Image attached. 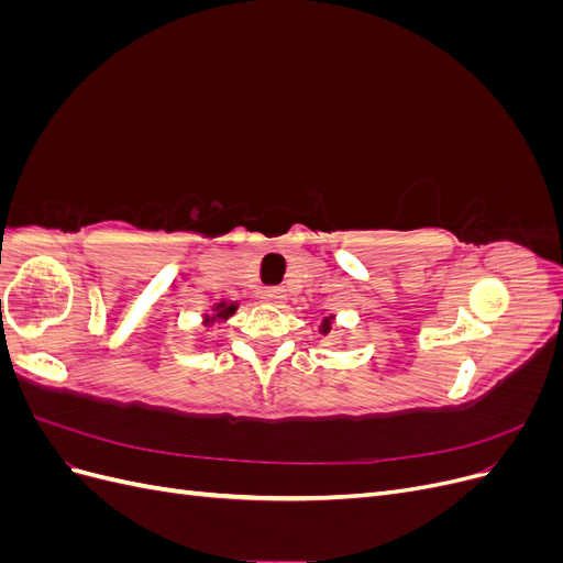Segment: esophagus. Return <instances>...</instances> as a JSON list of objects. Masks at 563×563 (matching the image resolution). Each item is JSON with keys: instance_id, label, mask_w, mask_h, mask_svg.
Listing matches in <instances>:
<instances>
[{"instance_id": "obj_1", "label": "esophagus", "mask_w": 563, "mask_h": 563, "mask_svg": "<svg viewBox=\"0 0 563 563\" xmlns=\"http://www.w3.org/2000/svg\"><path fill=\"white\" fill-rule=\"evenodd\" d=\"M261 298L269 305H282L286 300V294H284V288H279V286H269V288H265Z\"/></svg>"}]
</instances>
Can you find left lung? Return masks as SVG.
I'll return each mask as SVG.
<instances>
[{"label": "left lung", "instance_id": "obj_1", "mask_svg": "<svg viewBox=\"0 0 563 563\" xmlns=\"http://www.w3.org/2000/svg\"><path fill=\"white\" fill-rule=\"evenodd\" d=\"M329 331H331V317H327V319H323V321H321V333H323V335H327Z\"/></svg>", "mask_w": 563, "mask_h": 563}]
</instances>
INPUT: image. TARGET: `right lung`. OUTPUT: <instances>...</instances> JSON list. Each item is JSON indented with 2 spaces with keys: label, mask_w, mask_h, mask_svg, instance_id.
Listing matches in <instances>:
<instances>
[{
  "label": "right lung",
  "mask_w": 563,
  "mask_h": 563,
  "mask_svg": "<svg viewBox=\"0 0 563 563\" xmlns=\"http://www.w3.org/2000/svg\"><path fill=\"white\" fill-rule=\"evenodd\" d=\"M216 310H218V317H223V319H228L230 314H234V310H236V305H225V302H220V305H216Z\"/></svg>",
  "instance_id": "add662e5"
}]
</instances>
